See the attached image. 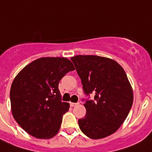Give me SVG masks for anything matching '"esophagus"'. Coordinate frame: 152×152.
<instances>
[{
    "label": "esophagus",
    "instance_id": "34e87169",
    "mask_svg": "<svg viewBox=\"0 0 152 152\" xmlns=\"http://www.w3.org/2000/svg\"><path fill=\"white\" fill-rule=\"evenodd\" d=\"M79 104V103H70V106L71 107H76Z\"/></svg>",
    "mask_w": 152,
    "mask_h": 152
}]
</instances>
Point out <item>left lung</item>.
I'll list each match as a JSON object with an SVG mask.
<instances>
[{"label":"left lung","mask_w":152,"mask_h":152,"mask_svg":"<svg viewBox=\"0 0 152 152\" xmlns=\"http://www.w3.org/2000/svg\"><path fill=\"white\" fill-rule=\"evenodd\" d=\"M71 60L85 94L95 93V100L84 104L86 113L78 121L80 130L92 139L111 135L125 121L133 104V90L125 71L106 57L79 55Z\"/></svg>","instance_id":"8db88e82"}]
</instances>
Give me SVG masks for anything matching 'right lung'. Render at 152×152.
Here are the masks:
<instances>
[{
  "instance_id": "add662e5",
  "label": "right lung",
  "mask_w": 152,
  "mask_h": 152,
  "mask_svg": "<svg viewBox=\"0 0 152 152\" xmlns=\"http://www.w3.org/2000/svg\"><path fill=\"white\" fill-rule=\"evenodd\" d=\"M73 64L64 57L35 59L18 72L10 91L12 115L27 133L40 139L53 137L60 129L69 104L62 102L58 83Z\"/></svg>"
}]
</instances>
